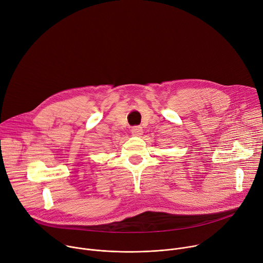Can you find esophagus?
Segmentation results:
<instances>
[{"mask_svg": "<svg viewBox=\"0 0 263 263\" xmlns=\"http://www.w3.org/2000/svg\"><path fill=\"white\" fill-rule=\"evenodd\" d=\"M132 134L134 136H141L143 134V129L140 125H136V126H133L132 127Z\"/></svg>", "mask_w": 263, "mask_h": 263, "instance_id": "obj_1", "label": "esophagus"}]
</instances>
